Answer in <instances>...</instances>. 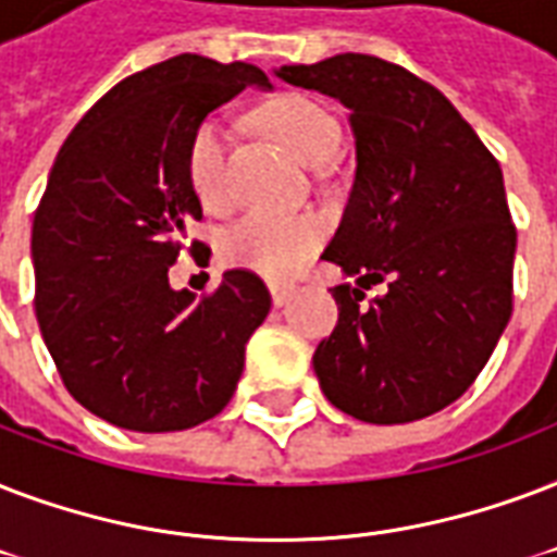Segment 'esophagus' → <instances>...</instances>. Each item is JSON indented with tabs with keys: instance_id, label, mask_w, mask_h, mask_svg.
Returning <instances> with one entry per match:
<instances>
[{
	"instance_id": "34e87169",
	"label": "esophagus",
	"mask_w": 557,
	"mask_h": 557,
	"mask_svg": "<svg viewBox=\"0 0 557 557\" xmlns=\"http://www.w3.org/2000/svg\"><path fill=\"white\" fill-rule=\"evenodd\" d=\"M270 293H273V305H275V308H282V305H287V301L293 299V293H296V284L270 282Z\"/></svg>"
}]
</instances>
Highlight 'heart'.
Here are the masks:
<instances>
[{
    "mask_svg": "<svg viewBox=\"0 0 557 557\" xmlns=\"http://www.w3.org/2000/svg\"><path fill=\"white\" fill-rule=\"evenodd\" d=\"M270 136L296 153L305 165H327L339 153L343 127L337 115L308 95H282L261 110ZM185 174L206 209L230 202V124L220 115L202 119L185 150ZM325 240L319 214L252 211L223 235V258L270 278H287L308 264Z\"/></svg>",
    "mask_w": 557,
    "mask_h": 557,
    "instance_id": "obj_1",
    "label": "heart"
}]
</instances>
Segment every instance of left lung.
I'll list each match as a JSON object with an SVG mask.
<instances>
[{
  "mask_svg": "<svg viewBox=\"0 0 557 557\" xmlns=\"http://www.w3.org/2000/svg\"><path fill=\"white\" fill-rule=\"evenodd\" d=\"M275 75L337 98L355 131L348 206L322 258L339 319L313 355L319 386L366 424H407L476 381L511 317L517 230L499 162L435 86L372 54ZM387 293L364 301L369 283Z\"/></svg>",
  "mask_w": 557,
  "mask_h": 557,
  "instance_id": "8db88e82",
  "label": "left lung"
}]
</instances>
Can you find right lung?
<instances>
[{
    "instance_id": "obj_1",
    "label": "right lung",
    "mask_w": 557,
    "mask_h": 557,
    "mask_svg": "<svg viewBox=\"0 0 557 557\" xmlns=\"http://www.w3.org/2000/svg\"><path fill=\"white\" fill-rule=\"evenodd\" d=\"M247 86L270 81L240 60H162L103 95L51 165L32 230L37 322L69 395L124 430L218 416L273 305L249 270L202 299L168 284L185 226L202 218L185 174L194 127Z\"/></svg>"
}]
</instances>
